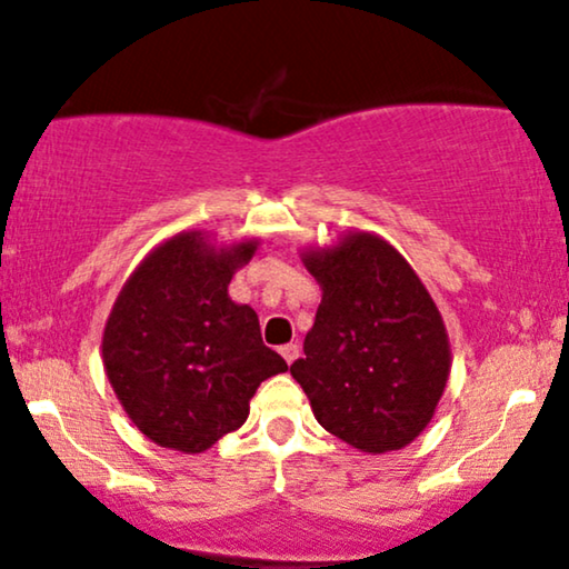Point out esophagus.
Listing matches in <instances>:
<instances>
[{
    "instance_id": "obj_1",
    "label": "esophagus",
    "mask_w": 569,
    "mask_h": 569,
    "mask_svg": "<svg viewBox=\"0 0 569 569\" xmlns=\"http://www.w3.org/2000/svg\"><path fill=\"white\" fill-rule=\"evenodd\" d=\"M280 356H283L286 363H293V361H297V358H299V345H297V342L283 345V348H280Z\"/></svg>"
}]
</instances>
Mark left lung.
<instances>
[{"label": "left lung", "mask_w": 569, "mask_h": 569, "mask_svg": "<svg viewBox=\"0 0 569 569\" xmlns=\"http://www.w3.org/2000/svg\"><path fill=\"white\" fill-rule=\"evenodd\" d=\"M323 299L291 377L316 420L361 452L407 447L447 388L449 339L439 307L393 246L350 232L305 253Z\"/></svg>", "instance_id": "left-lung-1"}]
</instances>
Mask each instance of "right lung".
Masks as SVG:
<instances>
[{
    "instance_id": "right-lung-1",
    "label": "right lung",
    "mask_w": 569,
    "mask_h": 569,
    "mask_svg": "<svg viewBox=\"0 0 569 569\" xmlns=\"http://www.w3.org/2000/svg\"><path fill=\"white\" fill-rule=\"evenodd\" d=\"M257 240L219 248L181 232L154 248L120 291L103 329V367L147 439L206 452L246 422L267 377L286 371L262 342L257 312L227 286Z\"/></svg>"
}]
</instances>
